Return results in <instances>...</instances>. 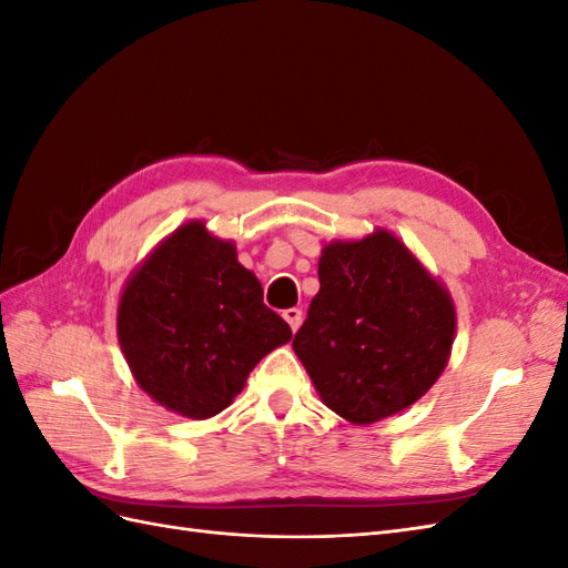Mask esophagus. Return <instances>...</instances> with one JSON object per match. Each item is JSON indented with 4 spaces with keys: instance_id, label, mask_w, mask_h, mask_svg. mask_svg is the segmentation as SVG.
<instances>
[{
    "instance_id": "1",
    "label": "esophagus",
    "mask_w": 568,
    "mask_h": 568,
    "mask_svg": "<svg viewBox=\"0 0 568 568\" xmlns=\"http://www.w3.org/2000/svg\"><path fill=\"white\" fill-rule=\"evenodd\" d=\"M282 317L288 322V326H291V329H298V326H301V317H303V313L298 311V307H288V311H284L282 313Z\"/></svg>"
}]
</instances>
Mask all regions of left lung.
Segmentation results:
<instances>
[{"label": "left lung", "mask_w": 568, "mask_h": 568, "mask_svg": "<svg viewBox=\"0 0 568 568\" xmlns=\"http://www.w3.org/2000/svg\"><path fill=\"white\" fill-rule=\"evenodd\" d=\"M317 274L294 351L322 403L353 424L417 403L450 357L457 317L448 288L386 230L326 244Z\"/></svg>", "instance_id": "8db88e82"}]
</instances>
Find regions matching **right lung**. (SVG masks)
I'll return each mask as SVG.
<instances>
[{
	"label": "right lung",
	"instance_id": "obj_1",
	"mask_svg": "<svg viewBox=\"0 0 568 568\" xmlns=\"http://www.w3.org/2000/svg\"><path fill=\"white\" fill-rule=\"evenodd\" d=\"M288 338L234 244L199 220L151 251L118 303V341L136 384L189 419L230 407L251 369Z\"/></svg>",
	"mask_w": 568,
	"mask_h": 568
}]
</instances>
